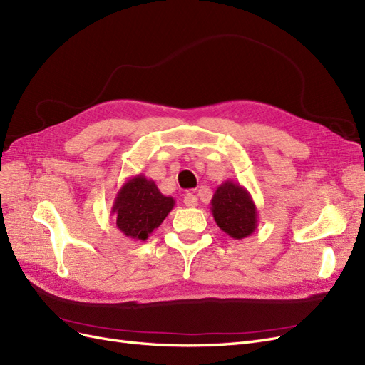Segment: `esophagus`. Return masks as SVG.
<instances>
[{
    "label": "esophagus",
    "instance_id": "esophagus-1",
    "mask_svg": "<svg viewBox=\"0 0 365 365\" xmlns=\"http://www.w3.org/2000/svg\"><path fill=\"white\" fill-rule=\"evenodd\" d=\"M184 204L187 207H196L197 205V197L193 193H185L184 195Z\"/></svg>",
    "mask_w": 365,
    "mask_h": 365
}]
</instances>
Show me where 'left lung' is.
<instances>
[{
    "label": "left lung",
    "instance_id": "8db88e82",
    "mask_svg": "<svg viewBox=\"0 0 365 365\" xmlns=\"http://www.w3.org/2000/svg\"><path fill=\"white\" fill-rule=\"evenodd\" d=\"M210 204L217 227L230 237L245 239L256 231L257 207L245 187L228 180L217 187Z\"/></svg>",
    "mask_w": 365,
    "mask_h": 365
}]
</instances>
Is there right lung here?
<instances>
[{"label": "right lung", "mask_w": 365, "mask_h": 365, "mask_svg": "<svg viewBox=\"0 0 365 365\" xmlns=\"http://www.w3.org/2000/svg\"><path fill=\"white\" fill-rule=\"evenodd\" d=\"M175 205L172 196H164L145 175L129 178L117 192L111 215L118 230L126 237L146 240L158 228Z\"/></svg>", "instance_id": "add662e5"}]
</instances>
